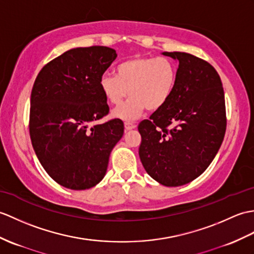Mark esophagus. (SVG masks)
<instances>
[{
  "mask_svg": "<svg viewBox=\"0 0 254 254\" xmlns=\"http://www.w3.org/2000/svg\"><path fill=\"white\" fill-rule=\"evenodd\" d=\"M135 127H136V126H135L134 123H131V122H126V123H125L126 131H129V129H133V128H135Z\"/></svg>",
  "mask_w": 254,
  "mask_h": 254,
  "instance_id": "obj_1",
  "label": "esophagus"
}]
</instances>
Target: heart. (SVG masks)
Listing matches in <instances>:
<instances>
[{"mask_svg": "<svg viewBox=\"0 0 254 254\" xmlns=\"http://www.w3.org/2000/svg\"><path fill=\"white\" fill-rule=\"evenodd\" d=\"M178 82V66L168 57H133L116 67V76L103 74L99 90L111 105H119L128 93V99L113 111L122 120H135L146 110L161 109L172 96Z\"/></svg>", "mask_w": 254, "mask_h": 254, "instance_id": "1", "label": "heart"}]
</instances>
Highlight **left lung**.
Segmentation results:
<instances>
[{
	"instance_id": "obj_1",
	"label": "left lung",
	"mask_w": 254,
	"mask_h": 254,
	"mask_svg": "<svg viewBox=\"0 0 254 254\" xmlns=\"http://www.w3.org/2000/svg\"><path fill=\"white\" fill-rule=\"evenodd\" d=\"M179 61L172 96L138 125L146 172L169 187L197 179L216 156L226 131L225 96L213 66L188 53L164 52Z\"/></svg>"
}]
</instances>
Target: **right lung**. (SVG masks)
<instances>
[{
    "mask_svg": "<svg viewBox=\"0 0 254 254\" xmlns=\"http://www.w3.org/2000/svg\"><path fill=\"white\" fill-rule=\"evenodd\" d=\"M117 57L107 46L76 47L41 69L31 92L29 132L40 163L58 184L74 190L104 179L109 156L122 137L120 119L108 115L99 79Z\"/></svg>",
    "mask_w": 254,
    "mask_h": 254,
    "instance_id": "add662e5",
    "label": "right lung"
}]
</instances>
